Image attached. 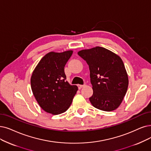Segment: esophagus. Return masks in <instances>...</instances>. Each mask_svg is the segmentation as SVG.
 <instances>
[{
	"label": "esophagus",
	"mask_w": 151,
	"mask_h": 151,
	"mask_svg": "<svg viewBox=\"0 0 151 151\" xmlns=\"http://www.w3.org/2000/svg\"><path fill=\"white\" fill-rule=\"evenodd\" d=\"M85 86H86V85H78V87H79V89H81V88H82V87H85Z\"/></svg>",
	"instance_id": "1"
}]
</instances>
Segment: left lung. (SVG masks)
Listing matches in <instances>:
<instances>
[{"instance_id": "1", "label": "left lung", "mask_w": 151, "mask_h": 151, "mask_svg": "<svg viewBox=\"0 0 151 151\" xmlns=\"http://www.w3.org/2000/svg\"><path fill=\"white\" fill-rule=\"evenodd\" d=\"M89 66L93 95L89 98L97 109L111 111L119 107L128 87V76L118 55L96 46L77 52Z\"/></svg>"}]
</instances>
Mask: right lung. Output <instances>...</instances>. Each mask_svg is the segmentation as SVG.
<instances>
[{
  "mask_svg": "<svg viewBox=\"0 0 151 151\" xmlns=\"http://www.w3.org/2000/svg\"><path fill=\"white\" fill-rule=\"evenodd\" d=\"M73 51H51L42 58L31 76L33 93L40 107L47 113L59 114L70 107L78 87L66 81L64 66Z\"/></svg>",
  "mask_w": 151,
  "mask_h": 151,
  "instance_id": "obj_1",
  "label": "right lung"
}]
</instances>
